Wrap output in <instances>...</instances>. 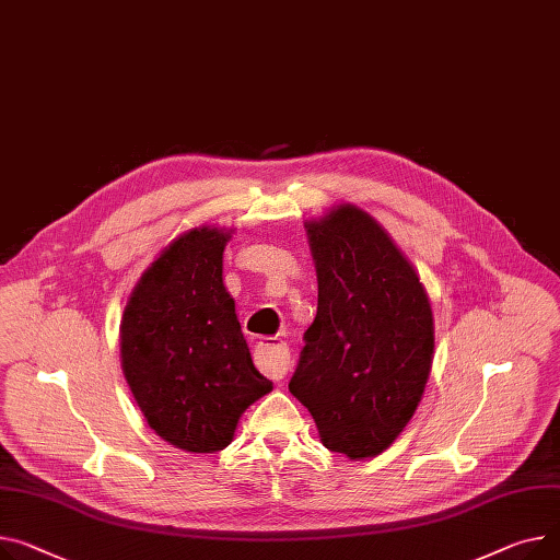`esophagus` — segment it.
<instances>
[{
	"label": "esophagus",
	"mask_w": 560,
	"mask_h": 560,
	"mask_svg": "<svg viewBox=\"0 0 560 560\" xmlns=\"http://www.w3.org/2000/svg\"><path fill=\"white\" fill-rule=\"evenodd\" d=\"M256 360L264 374H268L272 381H281L290 366L288 345L279 338H264L256 345Z\"/></svg>",
	"instance_id": "obj_1"
}]
</instances>
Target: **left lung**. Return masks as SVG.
I'll return each mask as SVG.
<instances>
[{"instance_id":"8db88e82","label":"left lung","mask_w":560,"mask_h":560,"mask_svg":"<svg viewBox=\"0 0 560 560\" xmlns=\"http://www.w3.org/2000/svg\"><path fill=\"white\" fill-rule=\"evenodd\" d=\"M317 315L290 381L332 453L387 451L415 417L434 358L432 304L381 222L342 202L306 220Z\"/></svg>"}]
</instances>
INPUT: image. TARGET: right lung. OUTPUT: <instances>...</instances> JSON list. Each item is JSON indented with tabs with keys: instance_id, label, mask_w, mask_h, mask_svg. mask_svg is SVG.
Listing matches in <instances>:
<instances>
[{
	"instance_id": "right-lung-1",
	"label": "right lung",
	"mask_w": 560,
	"mask_h": 560,
	"mask_svg": "<svg viewBox=\"0 0 560 560\" xmlns=\"http://www.w3.org/2000/svg\"><path fill=\"white\" fill-rule=\"evenodd\" d=\"M234 230L173 238L135 283L121 317V369L143 419L186 453L228 448L245 409L272 392L256 371L222 283Z\"/></svg>"
}]
</instances>
